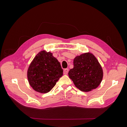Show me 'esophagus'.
<instances>
[{"label":"esophagus","mask_w":127,"mask_h":127,"mask_svg":"<svg viewBox=\"0 0 127 127\" xmlns=\"http://www.w3.org/2000/svg\"><path fill=\"white\" fill-rule=\"evenodd\" d=\"M68 71H69V69L68 68H66V69H64V75H67L68 74Z\"/></svg>","instance_id":"34e87169"}]
</instances>
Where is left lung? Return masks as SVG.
Instances as JSON below:
<instances>
[{"instance_id": "left-lung-1", "label": "left lung", "mask_w": 127, "mask_h": 127, "mask_svg": "<svg viewBox=\"0 0 127 127\" xmlns=\"http://www.w3.org/2000/svg\"><path fill=\"white\" fill-rule=\"evenodd\" d=\"M74 68L68 72L75 86L83 92H90L101 84L103 71L97 59L91 53H83L74 59Z\"/></svg>"}]
</instances>
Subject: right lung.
<instances>
[{"instance_id": "right-lung-1", "label": "right lung", "mask_w": 127, "mask_h": 127, "mask_svg": "<svg viewBox=\"0 0 127 127\" xmlns=\"http://www.w3.org/2000/svg\"><path fill=\"white\" fill-rule=\"evenodd\" d=\"M63 75L60 63L51 52L45 50L37 53L30 64L27 73L30 86L41 93L50 91Z\"/></svg>"}]
</instances>
